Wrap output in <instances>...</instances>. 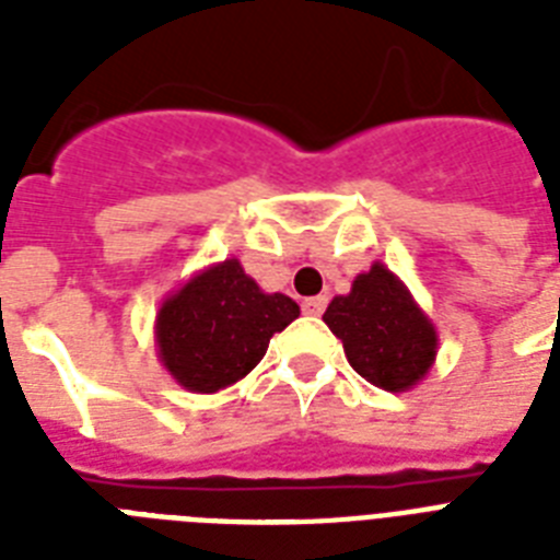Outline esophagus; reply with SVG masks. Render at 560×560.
<instances>
[{
  "label": "esophagus",
  "mask_w": 560,
  "mask_h": 560,
  "mask_svg": "<svg viewBox=\"0 0 560 560\" xmlns=\"http://www.w3.org/2000/svg\"><path fill=\"white\" fill-rule=\"evenodd\" d=\"M325 305H328V299L314 296V299H305V302H302V311H305L307 316H319L325 311Z\"/></svg>",
  "instance_id": "34e87169"
}]
</instances>
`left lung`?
<instances>
[{"label":"left lung","instance_id":"8db88e82","mask_svg":"<svg viewBox=\"0 0 560 560\" xmlns=\"http://www.w3.org/2000/svg\"><path fill=\"white\" fill-rule=\"evenodd\" d=\"M323 319L342 340L351 369L377 389L407 392L433 369V319L386 264L374 261L372 270L360 272L346 296L331 299Z\"/></svg>","mask_w":560,"mask_h":560}]
</instances>
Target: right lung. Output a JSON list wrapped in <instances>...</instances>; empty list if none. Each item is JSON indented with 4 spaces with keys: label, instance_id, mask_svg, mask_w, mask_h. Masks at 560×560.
<instances>
[{
    "label": "right lung",
    "instance_id": "add662e5",
    "mask_svg": "<svg viewBox=\"0 0 560 560\" xmlns=\"http://www.w3.org/2000/svg\"><path fill=\"white\" fill-rule=\"evenodd\" d=\"M299 316L284 293H264L237 258L194 272L160 305L153 337L165 372L188 392L226 389L253 372L272 334Z\"/></svg>",
    "mask_w": 560,
    "mask_h": 560
}]
</instances>
